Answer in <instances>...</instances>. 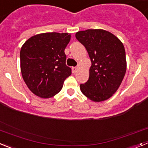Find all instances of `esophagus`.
I'll list each match as a JSON object with an SVG mask.
<instances>
[{"label":"esophagus","instance_id":"obj_1","mask_svg":"<svg viewBox=\"0 0 148 148\" xmlns=\"http://www.w3.org/2000/svg\"><path fill=\"white\" fill-rule=\"evenodd\" d=\"M72 70H73V73H75L77 72V70H78V67H77V66H74V67L72 68Z\"/></svg>","mask_w":148,"mask_h":148}]
</instances>
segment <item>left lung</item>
I'll return each instance as SVG.
<instances>
[{
    "instance_id": "1",
    "label": "left lung",
    "mask_w": 148,
    "mask_h": 148,
    "mask_svg": "<svg viewBox=\"0 0 148 148\" xmlns=\"http://www.w3.org/2000/svg\"><path fill=\"white\" fill-rule=\"evenodd\" d=\"M91 61L90 76L81 84L82 93L92 101L108 100L117 91L127 70L125 49L116 35L101 29L76 32Z\"/></svg>"
}]
</instances>
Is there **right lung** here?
I'll return each instance as SVG.
<instances>
[{
	"instance_id": "obj_1",
	"label": "right lung",
	"mask_w": 148,
	"mask_h": 148,
	"mask_svg": "<svg viewBox=\"0 0 148 148\" xmlns=\"http://www.w3.org/2000/svg\"><path fill=\"white\" fill-rule=\"evenodd\" d=\"M71 35L45 32L33 35L22 45L21 71L32 93L49 99L61 91L64 80L71 75L66 65L64 49Z\"/></svg>"
}]
</instances>
